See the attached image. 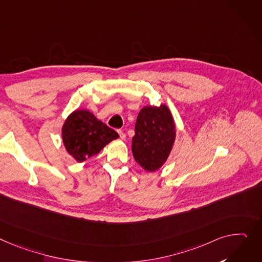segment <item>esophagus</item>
Returning a JSON list of instances; mask_svg holds the SVG:
<instances>
[{
  "label": "esophagus",
  "instance_id": "1",
  "mask_svg": "<svg viewBox=\"0 0 262 262\" xmlns=\"http://www.w3.org/2000/svg\"><path fill=\"white\" fill-rule=\"evenodd\" d=\"M118 134H119V136H120V139H122V140H125V138H126V135L122 132V130H118Z\"/></svg>",
  "mask_w": 262,
  "mask_h": 262
}]
</instances>
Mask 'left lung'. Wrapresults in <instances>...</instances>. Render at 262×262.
Masks as SVG:
<instances>
[{
    "label": "left lung",
    "mask_w": 262,
    "mask_h": 262,
    "mask_svg": "<svg viewBox=\"0 0 262 262\" xmlns=\"http://www.w3.org/2000/svg\"><path fill=\"white\" fill-rule=\"evenodd\" d=\"M132 151L136 162L146 171L158 170L168 159L176 140V123L166 104L144 106L135 126Z\"/></svg>",
    "instance_id": "obj_1"
}]
</instances>
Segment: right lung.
<instances>
[{
    "instance_id": "add662e5",
    "label": "right lung",
    "mask_w": 262,
    "mask_h": 262,
    "mask_svg": "<svg viewBox=\"0 0 262 262\" xmlns=\"http://www.w3.org/2000/svg\"><path fill=\"white\" fill-rule=\"evenodd\" d=\"M119 135L87 110H76L62 125V141L66 151L82 163L99 154Z\"/></svg>"
}]
</instances>
